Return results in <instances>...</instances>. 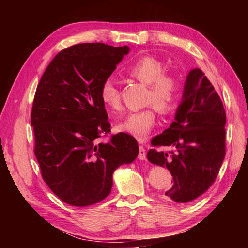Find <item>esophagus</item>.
<instances>
[{
    "label": "esophagus",
    "mask_w": 248,
    "mask_h": 248,
    "mask_svg": "<svg viewBox=\"0 0 248 248\" xmlns=\"http://www.w3.org/2000/svg\"><path fill=\"white\" fill-rule=\"evenodd\" d=\"M139 159L140 160H146L147 158V153H146V150L142 146H140V151H139Z\"/></svg>",
    "instance_id": "34e87169"
}]
</instances>
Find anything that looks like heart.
Wrapping results in <instances>:
<instances>
[{"mask_svg":"<svg viewBox=\"0 0 248 248\" xmlns=\"http://www.w3.org/2000/svg\"><path fill=\"white\" fill-rule=\"evenodd\" d=\"M163 64L151 56H144L133 61L128 67L130 77L148 85L146 103L151 106L130 112L117 124V129L144 141L155 124V108L161 112H170L177 106L181 84L177 76L163 72ZM100 99L106 107L119 110L122 108L121 94L111 79H107L100 87Z\"/></svg>","mask_w":248,"mask_h":248,"instance_id":"obj_1","label":"heart"}]
</instances>
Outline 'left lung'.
<instances>
[{"mask_svg": "<svg viewBox=\"0 0 248 248\" xmlns=\"http://www.w3.org/2000/svg\"><path fill=\"white\" fill-rule=\"evenodd\" d=\"M226 111L220 97L200 68L187 74L175 120L155 137L148 160L167 168L174 184L164 198L180 204L198 199L213 184L226 155Z\"/></svg>", "mask_w": 248, "mask_h": 248, "instance_id": "left-lung-1", "label": "left lung"}]
</instances>
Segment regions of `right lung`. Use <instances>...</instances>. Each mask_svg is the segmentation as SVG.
<instances>
[{
	"instance_id": "obj_1",
	"label": "right lung",
	"mask_w": 248,
	"mask_h": 248,
	"mask_svg": "<svg viewBox=\"0 0 248 248\" xmlns=\"http://www.w3.org/2000/svg\"><path fill=\"white\" fill-rule=\"evenodd\" d=\"M129 50L100 42L76 44L52 59L37 87L31 115L36 158L49 188L71 206L106 199L114 171L139 154L129 134L97 140L110 127L100 87Z\"/></svg>"
}]
</instances>
